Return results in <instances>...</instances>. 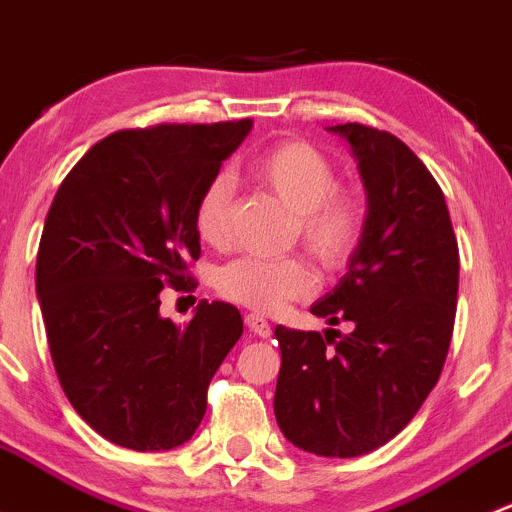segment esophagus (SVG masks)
<instances>
[{"label": "esophagus", "instance_id": "1", "mask_svg": "<svg viewBox=\"0 0 512 512\" xmlns=\"http://www.w3.org/2000/svg\"><path fill=\"white\" fill-rule=\"evenodd\" d=\"M245 324H247V329H250L252 334H257V337L267 339L272 334L270 322H267L265 317H260V314H245Z\"/></svg>", "mask_w": 512, "mask_h": 512}]
</instances>
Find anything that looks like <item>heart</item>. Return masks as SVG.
Returning a JSON list of instances; mask_svg holds the SVG:
<instances>
[{"instance_id":"heart-1","label":"heart","mask_w":512,"mask_h":512,"mask_svg":"<svg viewBox=\"0 0 512 512\" xmlns=\"http://www.w3.org/2000/svg\"><path fill=\"white\" fill-rule=\"evenodd\" d=\"M252 173L297 215L299 237L322 265L347 262L361 237L364 208L352 190L339 188L337 168L327 153L304 141L277 143L255 160ZM230 190V178L218 175L195 203L193 225L205 245L227 242ZM215 287L230 302L275 314L292 299L312 294L314 275L299 257H240L218 272Z\"/></svg>"}]
</instances>
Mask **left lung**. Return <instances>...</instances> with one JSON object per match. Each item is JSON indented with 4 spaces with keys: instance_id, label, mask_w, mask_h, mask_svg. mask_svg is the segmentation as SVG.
<instances>
[{
    "instance_id": "obj_1",
    "label": "left lung",
    "mask_w": 512,
    "mask_h": 512,
    "mask_svg": "<svg viewBox=\"0 0 512 512\" xmlns=\"http://www.w3.org/2000/svg\"><path fill=\"white\" fill-rule=\"evenodd\" d=\"M329 131L352 146L369 210L347 275L312 314L352 329H275V416L302 451L354 458L389 443L441 376L456 319L458 242L443 190L404 141L361 123Z\"/></svg>"
}]
</instances>
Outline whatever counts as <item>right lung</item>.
Listing matches in <instances>:
<instances>
[{
  "label": "right lung",
  "mask_w": 512,
  "mask_h": 512,
  "mask_svg": "<svg viewBox=\"0 0 512 512\" xmlns=\"http://www.w3.org/2000/svg\"><path fill=\"white\" fill-rule=\"evenodd\" d=\"M252 121L160 123L98 141L46 215L36 297L66 399L96 433L131 451L183 446L208 386L242 334L232 304L200 299L185 327L160 292H190L200 257L193 213Z\"/></svg>",
  "instance_id": "right-lung-1"
}]
</instances>
